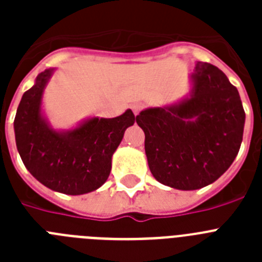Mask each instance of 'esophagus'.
<instances>
[{"instance_id": "esophagus-1", "label": "esophagus", "mask_w": 262, "mask_h": 262, "mask_svg": "<svg viewBox=\"0 0 262 262\" xmlns=\"http://www.w3.org/2000/svg\"><path fill=\"white\" fill-rule=\"evenodd\" d=\"M142 108H143V105H142V103H134V105H133V111H134V114L138 115L139 113H140V111H142Z\"/></svg>"}]
</instances>
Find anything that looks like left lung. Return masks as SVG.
Returning a JSON list of instances; mask_svg holds the SVG:
<instances>
[{
  "instance_id": "1",
  "label": "left lung",
  "mask_w": 262,
  "mask_h": 262,
  "mask_svg": "<svg viewBox=\"0 0 262 262\" xmlns=\"http://www.w3.org/2000/svg\"><path fill=\"white\" fill-rule=\"evenodd\" d=\"M191 78L190 98L136 117L151 173L180 190L207 186L230 168L245 122L239 92L217 67L196 62Z\"/></svg>"
}]
</instances>
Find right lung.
I'll return each mask as SVG.
<instances>
[{
  "label": "right lung",
  "instance_id": "1",
  "mask_svg": "<svg viewBox=\"0 0 262 262\" xmlns=\"http://www.w3.org/2000/svg\"><path fill=\"white\" fill-rule=\"evenodd\" d=\"M53 69L38 75L25 92L14 119L15 143L23 164L39 182L59 193L80 195L102 186L111 156L133 126L131 110L117 118H92L68 133H56L40 114L41 94Z\"/></svg>",
  "mask_w": 262,
  "mask_h": 262
}]
</instances>
